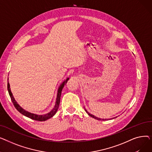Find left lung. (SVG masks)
I'll return each mask as SVG.
<instances>
[{"label":"left lung","instance_id":"8db88e82","mask_svg":"<svg viewBox=\"0 0 152 152\" xmlns=\"http://www.w3.org/2000/svg\"><path fill=\"white\" fill-rule=\"evenodd\" d=\"M85 111H86L87 112V113H88V115H89V116H91V117H92V118H95V119H98V120H101V121H105V120H107V119H101V118H98L97 117H96V116H94V115H91V114H90L88 111H87L86 110H85Z\"/></svg>","mask_w":152,"mask_h":152}]
</instances>
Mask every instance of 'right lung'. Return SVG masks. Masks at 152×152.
<instances>
[{
  "instance_id": "right-lung-1",
  "label": "right lung",
  "mask_w": 152,
  "mask_h": 152,
  "mask_svg": "<svg viewBox=\"0 0 152 152\" xmlns=\"http://www.w3.org/2000/svg\"><path fill=\"white\" fill-rule=\"evenodd\" d=\"M8 79H9V78H8ZM68 79H69V78H67L66 80L60 85L59 89H58V91L57 100H56L55 105V107L53 108V109L50 111V113H47V114H45V115H36V114L31 113H29V112H28V111L25 110L24 109H23L18 104L17 102H16V100H15V99H14V97L13 96V94H12V93L11 92L10 88V84H9V81H8V83H7V89H8V91H9L10 97L11 98V100L12 101V103H13V105L15 106L16 109H17L20 113H21L22 115H25V116H27V117H28V118H31L32 119H34V120L39 121H46L47 119H49V118H52L53 116L55 115V114L56 113H57V111L58 108V107H59V105H60L61 91H62V89L63 88L64 86H65L66 84L67 81H68Z\"/></svg>"
}]
</instances>
